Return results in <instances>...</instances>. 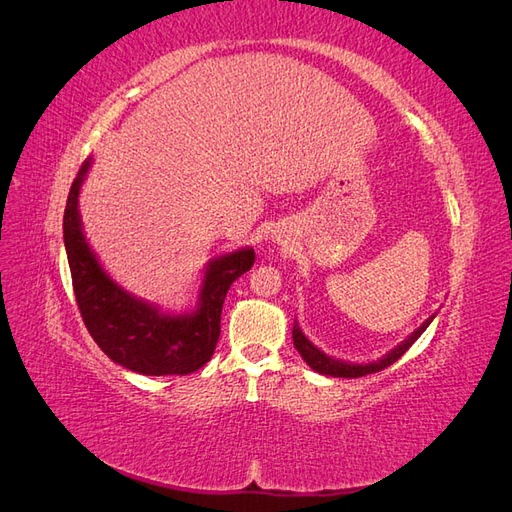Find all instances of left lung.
<instances>
[{
	"mask_svg": "<svg viewBox=\"0 0 512 512\" xmlns=\"http://www.w3.org/2000/svg\"><path fill=\"white\" fill-rule=\"evenodd\" d=\"M436 318V314L429 316L421 327H418L414 333L408 335V339H404L399 346H395L391 352H386L382 359L374 361V363H346V361H339V359H333V356H327L322 350H318L309 339L303 335V331L299 329V322L294 320V327H292V342H294V348L299 350V354L303 356V361L312 367L314 371H318V374H324V376H333V378H361V376H367V374H376V371H382L384 367L393 365L397 359H401V356L406 354V350L416 342L418 337L423 335V331L429 327L431 320Z\"/></svg>",
	"mask_w": 512,
	"mask_h": 512,
	"instance_id": "8db88e82",
	"label": "left lung"
}]
</instances>
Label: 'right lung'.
Segmentation results:
<instances>
[{"label":"right lung","instance_id":"right-lung-1","mask_svg":"<svg viewBox=\"0 0 512 512\" xmlns=\"http://www.w3.org/2000/svg\"><path fill=\"white\" fill-rule=\"evenodd\" d=\"M91 158L72 181L64 211V243L76 303L89 335L113 363L143 376H185L203 367L220 339L222 305L230 284L250 271L252 247L213 258L192 312L166 314L123 290L91 250L79 213L81 185Z\"/></svg>","mask_w":512,"mask_h":512}]
</instances>
